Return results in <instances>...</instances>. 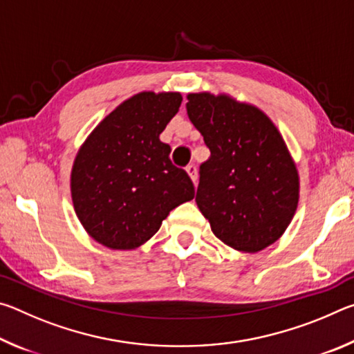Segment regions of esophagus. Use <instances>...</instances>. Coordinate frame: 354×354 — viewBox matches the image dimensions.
I'll return each instance as SVG.
<instances>
[{"label": "esophagus", "instance_id": "obj_1", "mask_svg": "<svg viewBox=\"0 0 354 354\" xmlns=\"http://www.w3.org/2000/svg\"><path fill=\"white\" fill-rule=\"evenodd\" d=\"M185 171H187V175L190 176V179L194 183H196V179H198V171H196V167L194 164L187 165V169H185Z\"/></svg>", "mask_w": 354, "mask_h": 354}]
</instances>
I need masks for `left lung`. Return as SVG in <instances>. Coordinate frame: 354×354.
I'll list each match as a JSON object with an SVG mask.
<instances>
[{"mask_svg": "<svg viewBox=\"0 0 354 354\" xmlns=\"http://www.w3.org/2000/svg\"><path fill=\"white\" fill-rule=\"evenodd\" d=\"M185 109L211 149L195 200L215 237L242 253L270 247L299 200L297 164L283 136L266 112L230 93H187Z\"/></svg>", "mask_w": 354, "mask_h": 354, "instance_id": "8db88e82", "label": "left lung"}]
</instances>
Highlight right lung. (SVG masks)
<instances>
[{"instance_id": "right-lung-1", "label": "right lung", "mask_w": 354, "mask_h": 354, "mask_svg": "<svg viewBox=\"0 0 354 354\" xmlns=\"http://www.w3.org/2000/svg\"><path fill=\"white\" fill-rule=\"evenodd\" d=\"M179 92H139L93 128L76 153L70 189L77 220L109 250H136L176 206L194 200L190 178L159 136L176 115Z\"/></svg>"}]
</instances>
